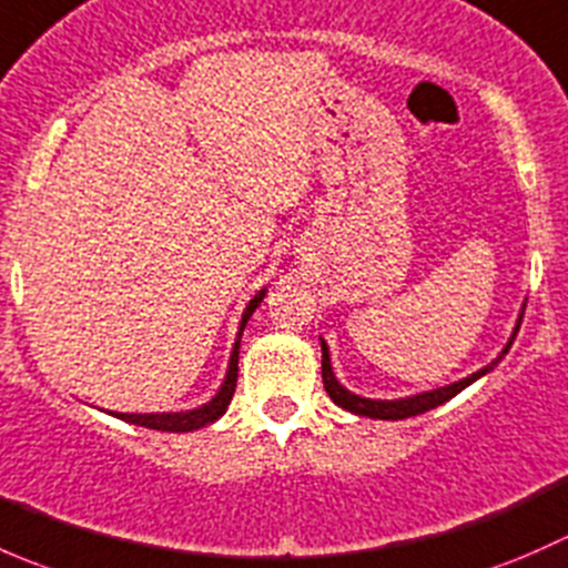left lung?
Listing matches in <instances>:
<instances>
[{
  "mask_svg": "<svg viewBox=\"0 0 568 568\" xmlns=\"http://www.w3.org/2000/svg\"><path fill=\"white\" fill-rule=\"evenodd\" d=\"M519 324H523V316H519ZM519 326L514 329V337H517ZM514 337L508 341V346L503 348V354L511 348ZM500 354V357H503ZM497 357V359H500ZM495 359V363H497ZM491 363V365H495ZM491 365H486V368L475 371L473 376H467V379L456 382V385H448L443 387V390H432V393H420V395H412V398H400V400H371V398H359V395L343 390L341 385H337L335 374H332V365H329V348H326V343L321 341V379H324V387L326 393H329V398L335 400L337 406H343V409L354 412V415H363V417H379V420H404V417H415V415H423V412L434 409V406L445 404V400L454 398L456 393H462L464 387L473 385L475 379H480V376L486 374V371H491Z\"/></svg>",
  "mask_w": 568,
  "mask_h": 568,
  "instance_id": "8db88e82",
  "label": "left lung"
}]
</instances>
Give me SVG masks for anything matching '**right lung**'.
I'll return each instance as SVG.
<instances>
[{"label": "right lung", "instance_id": "1", "mask_svg": "<svg viewBox=\"0 0 568 568\" xmlns=\"http://www.w3.org/2000/svg\"><path fill=\"white\" fill-rule=\"evenodd\" d=\"M263 300V291L250 302L247 311H244L242 318V332L247 318L255 313V307L261 305ZM242 332H239V341L233 346L231 354V365H227V376H225V385L220 387V393L203 404L200 409H189V412H170V415H118L120 420L125 423H134V426H145V428H156V432H194V428H203L209 423H214L216 417L225 415L227 404H231L233 393H236V379H239V346H242Z\"/></svg>", "mask_w": 568, "mask_h": 568}]
</instances>
